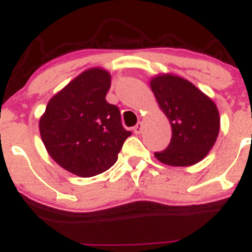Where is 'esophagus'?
Returning <instances> with one entry per match:
<instances>
[{
	"label": "esophagus",
	"mask_w": 252,
	"mask_h": 252,
	"mask_svg": "<svg viewBox=\"0 0 252 252\" xmlns=\"http://www.w3.org/2000/svg\"><path fill=\"white\" fill-rule=\"evenodd\" d=\"M133 130H134V133H135V134H140L141 133V130H142V123H141V122H139V123L136 124L135 126H134Z\"/></svg>",
	"instance_id": "esophagus-1"
}]
</instances>
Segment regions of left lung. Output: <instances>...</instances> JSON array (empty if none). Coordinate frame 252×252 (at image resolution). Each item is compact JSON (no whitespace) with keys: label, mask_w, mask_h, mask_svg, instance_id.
<instances>
[{"label":"left lung","mask_w":252,"mask_h":252,"mask_svg":"<svg viewBox=\"0 0 252 252\" xmlns=\"http://www.w3.org/2000/svg\"><path fill=\"white\" fill-rule=\"evenodd\" d=\"M161 110L172 126L166 150L155 152L168 166H192L205 158L220 133V113L215 102L194 84L172 74L157 75L150 81Z\"/></svg>","instance_id":"obj_1"}]
</instances>
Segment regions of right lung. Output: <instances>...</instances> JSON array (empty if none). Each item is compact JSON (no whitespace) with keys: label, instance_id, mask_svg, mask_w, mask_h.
Instances as JSON below:
<instances>
[{"label":"right lung","instance_id":"right-lung-1","mask_svg":"<svg viewBox=\"0 0 252 252\" xmlns=\"http://www.w3.org/2000/svg\"><path fill=\"white\" fill-rule=\"evenodd\" d=\"M110 86L107 70L90 68L56 94L40 118V134L50 156L79 177L111 168L131 135L122 126L119 108L106 101Z\"/></svg>","mask_w":252,"mask_h":252}]
</instances>
